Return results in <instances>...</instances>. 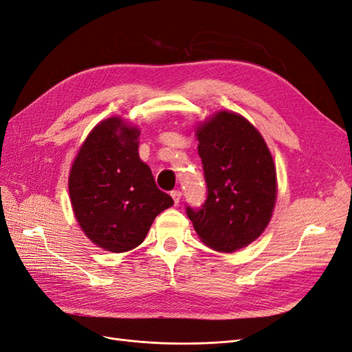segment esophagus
Instances as JSON below:
<instances>
[{"mask_svg": "<svg viewBox=\"0 0 352 352\" xmlns=\"http://www.w3.org/2000/svg\"><path fill=\"white\" fill-rule=\"evenodd\" d=\"M170 195H172V198H173V201H175V204L177 206L179 202H180V198H182V192H180L179 189H175V190H172V194H170Z\"/></svg>", "mask_w": 352, "mask_h": 352, "instance_id": "1", "label": "esophagus"}]
</instances>
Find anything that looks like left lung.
<instances>
[{"label": "left lung", "mask_w": 352, "mask_h": 352, "mask_svg": "<svg viewBox=\"0 0 352 352\" xmlns=\"http://www.w3.org/2000/svg\"><path fill=\"white\" fill-rule=\"evenodd\" d=\"M195 133L207 199L201 208L186 207V214L207 247L235 252L272 219L278 194L272 154L260 132L232 111L216 113Z\"/></svg>", "instance_id": "1"}]
</instances>
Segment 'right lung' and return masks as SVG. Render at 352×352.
Instances as JSON below:
<instances>
[{"instance_id":"add662e5","label":"right lung","mask_w":352,"mask_h":352,"mask_svg":"<svg viewBox=\"0 0 352 352\" xmlns=\"http://www.w3.org/2000/svg\"><path fill=\"white\" fill-rule=\"evenodd\" d=\"M140 135L120 117L105 119L85 140L70 170L74 217L85 235L105 251L136 248L154 219L173 206L140 158Z\"/></svg>"}]
</instances>
